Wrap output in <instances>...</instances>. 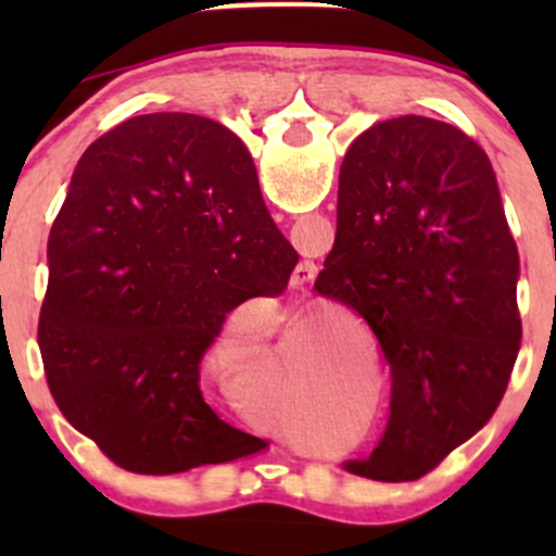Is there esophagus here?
<instances>
[{"mask_svg": "<svg viewBox=\"0 0 556 556\" xmlns=\"http://www.w3.org/2000/svg\"><path fill=\"white\" fill-rule=\"evenodd\" d=\"M316 274H318L316 266L311 264V261H303V264H298L295 271H292V287L311 285L316 279Z\"/></svg>", "mask_w": 556, "mask_h": 556, "instance_id": "34e87169", "label": "esophagus"}]
</instances>
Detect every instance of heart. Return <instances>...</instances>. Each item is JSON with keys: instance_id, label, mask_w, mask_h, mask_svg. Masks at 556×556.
Returning a JSON list of instances; mask_svg holds the SVG:
<instances>
[{"instance_id": "obj_1", "label": "heart", "mask_w": 556, "mask_h": 556, "mask_svg": "<svg viewBox=\"0 0 556 556\" xmlns=\"http://www.w3.org/2000/svg\"><path fill=\"white\" fill-rule=\"evenodd\" d=\"M240 381L242 402L258 424L274 431H300L308 424V400L287 384L277 366H248Z\"/></svg>"}]
</instances>
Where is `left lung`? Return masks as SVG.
Instances as JSON below:
<instances>
[{"label": "left lung", "mask_w": 556, "mask_h": 556, "mask_svg": "<svg viewBox=\"0 0 556 556\" xmlns=\"http://www.w3.org/2000/svg\"><path fill=\"white\" fill-rule=\"evenodd\" d=\"M518 279V245L481 146L418 114L355 138L314 290L374 331L392 402L384 439L348 470L416 481L489 424L520 353Z\"/></svg>", "instance_id": "8db88e82"}]
</instances>
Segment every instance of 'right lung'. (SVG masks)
Listing matches in <instances>:
<instances>
[{
  "label": "right lung",
  "mask_w": 556,
  "mask_h": 556,
  "mask_svg": "<svg viewBox=\"0 0 556 556\" xmlns=\"http://www.w3.org/2000/svg\"><path fill=\"white\" fill-rule=\"evenodd\" d=\"M47 261L38 348L49 392L112 463L169 476L264 450L201 392V361L229 311L282 295L298 264L232 130L156 112L93 140Z\"/></svg>",
  "instance_id": "obj_1"
}]
</instances>
